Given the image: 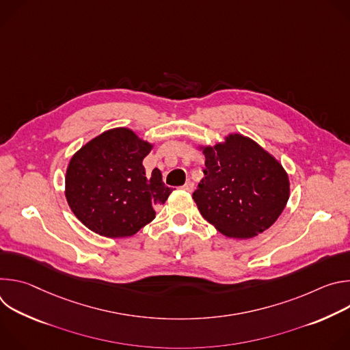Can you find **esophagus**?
I'll return each mask as SVG.
<instances>
[{
  "instance_id": "34e87169",
  "label": "esophagus",
  "mask_w": 350,
  "mask_h": 350,
  "mask_svg": "<svg viewBox=\"0 0 350 350\" xmlns=\"http://www.w3.org/2000/svg\"><path fill=\"white\" fill-rule=\"evenodd\" d=\"M181 188H183L184 191H187V192H192V191H193V183H192V181H187Z\"/></svg>"
}]
</instances>
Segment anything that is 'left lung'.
<instances>
[{
  "label": "left lung",
  "mask_w": 350,
  "mask_h": 350,
  "mask_svg": "<svg viewBox=\"0 0 350 350\" xmlns=\"http://www.w3.org/2000/svg\"><path fill=\"white\" fill-rule=\"evenodd\" d=\"M201 149L206 167L192 198L204 219L223 235L241 239L273 226L289 198L281 163L242 134Z\"/></svg>",
  "instance_id": "8db88e82"
}]
</instances>
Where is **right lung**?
<instances>
[{
  "instance_id": "1",
  "label": "right lung",
  "mask_w": 350,
  "mask_h": 350,
  "mask_svg": "<svg viewBox=\"0 0 350 350\" xmlns=\"http://www.w3.org/2000/svg\"><path fill=\"white\" fill-rule=\"evenodd\" d=\"M152 144L133 130L118 127L88 141L73 155L65 178L66 201L75 216L91 231L123 238L155 219L172 188L159 169L145 174L144 158Z\"/></svg>"
}]
</instances>
